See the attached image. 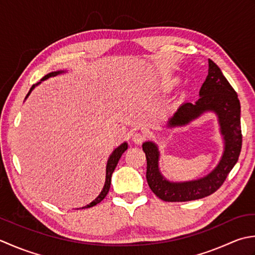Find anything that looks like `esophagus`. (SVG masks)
Instances as JSON below:
<instances>
[{
    "mask_svg": "<svg viewBox=\"0 0 255 255\" xmlns=\"http://www.w3.org/2000/svg\"><path fill=\"white\" fill-rule=\"evenodd\" d=\"M144 139H145V136L142 133H134L133 136H132V141L137 145L142 144L144 142Z\"/></svg>",
    "mask_w": 255,
    "mask_h": 255,
    "instance_id": "1",
    "label": "esophagus"
}]
</instances>
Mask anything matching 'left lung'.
<instances>
[{
	"label": "left lung",
	"mask_w": 255,
	"mask_h": 255,
	"mask_svg": "<svg viewBox=\"0 0 255 255\" xmlns=\"http://www.w3.org/2000/svg\"><path fill=\"white\" fill-rule=\"evenodd\" d=\"M196 103L185 102L174 114L169 127L188 124L206 111H214L219 118L221 133L225 138V152L217 167L206 177L170 183L159 173L157 146L152 142H145L142 146L147 160L146 179L150 190L164 201H190L214 194L225 183L227 176L238 162L242 147L240 101L237 92L223 76L214 61L209 59V71Z\"/></svg>",
	"instance_id": "8db88e82"
}]
</instances>
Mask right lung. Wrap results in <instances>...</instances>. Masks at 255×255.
Instances as JSON below:
<instances>
[{
  "mask_svg": "<svg viewBox=\"0 0 255 255\" xmlns=\"http://www.w3.org/2000/svg\"><path fill=\"white\" fill-rule=\"evenodd\" d=\"M60 72H62V71H55V72H50V74H48V75H46L45 77H43V79L41 80H46V79H48L49 77H54V76H56V75H58V74H60ZM39 84V82H38ZM37 84V85H38ZM35 88V85L34 86H32V88H30V90H29V92L27 93V96L29 95L30 93V91H32L33 89ZM127 148H128V144L127 143H123L122 145H120V146H119L118 148H116L113 150V153L111 154V156H110V158H109V160H108V164H107V176H106V184H105V187H103V189H102V191H101V194L99 195L97 198L93 200L91 204H89V205H87V206H85V207H82V209H86V208H90V207H93V206H96V205H98L99 202H101L103 199H105V197L108 195V193H109V189H110V185H111V177H112V173L114 171V169H116V167H117V164H118V162H119V159H120V157L122 156V154L126 152L127 150Z\"/></svg>",
  "mask_w": 255,
  "mask_h": 255,
  "instance_id": "add662e5",
  "label": "right lung"
}]
</instances>
